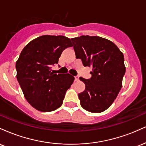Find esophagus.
I'll use <instances>...</instances> for the list:
<instances>
[{
    "instance_id": "obj_1",
    "label": "esophagus",
    "mask_w": 146,
    "mask_h": 146,
    "mask_svg": "<svg viewBox=\"0 0 146 146\" xmlns=\"http://www.w3.org/2000/svg\"><path fill=\"white\" fill-rule=\"evenodd\" d=\"M75 81H79V76H75Z\"/></svg>"
}]
</instances>
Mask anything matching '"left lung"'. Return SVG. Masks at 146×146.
Listing matches in <instances>:
<instances>
[{
	"label": "left lung",
	"mask_w": 146,
	"mask_h": 146,
	"mask_svg": "<svg viewBox=\"0 0 146 146\" xmlns=\"http://www.w3.org/2000/svg\"><path fill=\"white\" fill-rule=\"evenodd\" d=\"M77 58L92 68V77L80 80L85 84L79 93L82 107L91 113H102L112 105L122 86L125 73L123 53L113 42L100 36L71 38Z\"/></svg>",
	"instance_id": "8db88e82"
}]
</instances>
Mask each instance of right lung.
Returning a JSON list of instances; mask_svg holds the SVG:
<instances>
[{
  "mask_svg": "<svg viewBox=\"0 0 146 146\" xmlns=\"http://www.w3.org/2000/svg\"><path fill=\"white\" fill-rule=\"evenodd\" d=\"M72 46L65 36L44 35L29 42L21 51L16 63V78L25 99L35 109L51 112L62 104L75 78L69 73H53L51 66L58 63L65 48Z\"/></svg>",
  "mask_w": 146,
  "mask_h": 146,
  "instance_id": "obj_1",
  "label": "right lung"
}]
</instances>
